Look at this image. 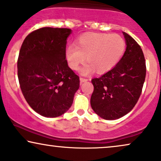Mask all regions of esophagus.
I'll return each mask as SVG.
<instances>
[{
	"instance_id": "1",
	"label": "esophagus",
	"mask_w": 161,
	"mask_h": 161,
	"mask_svg": "<svg viewBox=\"0 0 161 161\" xmlns=\"http://www.w3.org/2000/svg\"><path fill=\"white\" fill-rule=\"evenodd\" d=\"M88 80V79L86 78H82V77H80V83H82L83 82H86V81Z\"/></svg>"
}]
</instances>
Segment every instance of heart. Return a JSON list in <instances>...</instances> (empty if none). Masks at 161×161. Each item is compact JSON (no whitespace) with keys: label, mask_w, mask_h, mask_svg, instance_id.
Listing matches in <instances>:
<instances>
[{"label":"heart","mask_w":161,"mask_h":161,"mask_svg":"<svg viewBox=\"0 0 161 161\" xmlns=\"http://www.w3.org/2000/svg\"><path fill=\"white\" fill-rule=\"evenodd\" d=\"M126 41L118 34L85 33L79 37L75 46L66 49L65 58L69 67L78 69L85 60L88 64L81 69L83 75L96 70L104 74L112 69L118 64L126 51Z\"/></svg>","instance_id":"obj_1"}]
</instances>
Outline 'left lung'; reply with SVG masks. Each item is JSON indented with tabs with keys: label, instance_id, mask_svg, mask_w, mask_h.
<instances>
[{
	"label": "left lung",
	"instance_id": "8db88e82",
	"mask_svg": "<svg viewBox=\"0 0 161 161\" xmlns=\"http://www.w3.org/2000/svg\"><path fill=\"white\" fill-rule=\"evenodd\" d=\"M126 49L114 67L93 78L91 106L105 120H115L129 113L141 96L145 81L146 61L142 49L130 35L123 32Z\"/></svg>",
	"mask_w": 161,
	"mask_h": 161
}]
</instances>
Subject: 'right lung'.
Masks as SVG:
<instances>
[{
  "label": "right lung",
  "instance_id": "right-lung-1",
  "mask_svg": "<svg viewBox=\"0 0 161 161\" xmlns=\"http://www.w3.org/2000/svg\"><path fill=\"white\" fill-rule=\"evenodd\" d=\"M72 30L43 27L24 39L18 59V77L25 99L34 111L56 118L71 107L80 86L79 77L65 58Z\"/></svg>",
  "mask_w": 161,
  "mask_h": 161
}]
</instances>
